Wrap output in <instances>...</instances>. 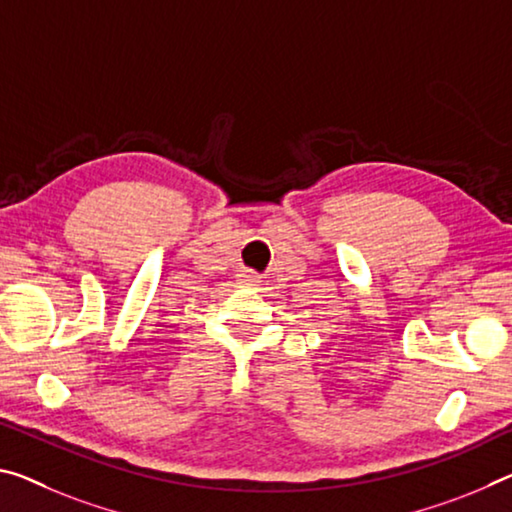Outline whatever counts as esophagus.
<instances>
[{
	"instance_id": "obj_1",
	"label": "esophagus",
	"mask_w": 512,
	"mask_h": 512,
	"mask_svg": "<svg viewBox=\"0 0 512 512\" xmlns=\"http://www.w3.org/2000/svg\"><path fill=\"white\" fill-rule=\"evenodd\" d=\"M241 285H246V287H257V285H259V278H257L255 273L243 271V273H241Z\"/></svg>"
}]
</instances>
